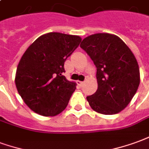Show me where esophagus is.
Listing matches in <instances>:
<instances>
[{
    "instance_id": "esophagus-1",
    "label": "esophagus",
    "mask_w": 149,
    "mask_h": 149,
    "mask_svg": "<svg viewBox=\"0 0 149 149\" xmlns=\"http://www.w3.org/2000/svg\"><path fill=\"white\" fill-rule=\"evenodd\" d=\"M83 83H84V82H81V81H77V84H78L79 86H81V87L83 86Z\"/></svg>"
}]
</instances>
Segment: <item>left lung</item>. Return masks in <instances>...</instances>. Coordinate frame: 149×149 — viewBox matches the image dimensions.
Segmentation results:
<instances>
[{"label":"left lung","instance_id":"obj_1","mask_svg":"<svg viewBox=\"0 0 149 149\" xmlns=\"http://www.w3.org/2000/svg\"><path fill=\"white\" fill-rule=\"evenodd\" d=\"M97 67V90L87 96L94 111L118 113L126 107L140 84V70L132 51L122 40L109 33L86 37L80 44Z\"/></svg>","mask_w":149,"mask_h":149}]
</instances>
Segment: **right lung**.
Masks as SVG:
<instances>
[{
	"label": "right lung",
	"instance_id": "1",
	"mask_svg": "<svg viewBox=\"0 0 149 149\" xmlns=\"http://www.w3.org/2000/svg\"><path fill=\"white\" fill-rule=\"evenodd\" d=\"M81 40L79 36L49 32L36 39L24 53L15 82L20 97L32 111L53 117L66 109L76 83L63 75L64 63Z\"/></svg>",
	"mask_w": 149,
	"mask_h": 149
}]
</instances>
